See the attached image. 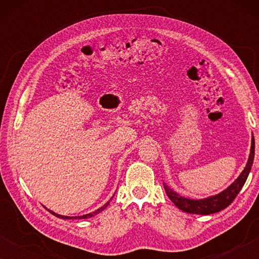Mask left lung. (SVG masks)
I'll list each match as a JSON object with an SVG mask.
<instances>
[{"instance_id": "8db88e82", "label": "left lung", "mask_w": 259, "mask_h": 259, "mask_svg": "<svg viewBox=\"0 0 259 259\" xmlns=\"http://www.w3.org/2000/svg\"><path fill=\"white\" fill-rule=\"evenodd\" d=\"M253 158H254V139L252 136V140H251V150L250 155L247 159L245 168L243 169V172L240 173L238 178L230 185L228 189L223 191V192L215 194V196H211L204 199H189V198L182 197L180 194L175 192L171 187H168L166 184H164L166 194H167L169 199L172 200V203L176 205L177 207L187 213H194V214H211L215 213L224 210L225 207H228L230 204L235 200L237 194L239 193V191L242 190V187L245 184L247 176L251 171L253 164Z\"/></svg>"}]
</instances>
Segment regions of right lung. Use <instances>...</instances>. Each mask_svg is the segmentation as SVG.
<instances>
[{
  "mask_svg": "<svg viewBox=\"0 0 259 259\" xmlns=\"http://www.w3.org/2000/svg\"><path fill=\"white\" fill-rule=\"evenodd\" d=\"M108 204H109V201H107V203H106L104 206L102 207H100V208H98L97 211H94V212H92V213H88V214H83V215H77V217H68V215H61V214H58V213H55V212H53V211H51V210H48L49 212H51L52 214H54L55 217H58V218H62V219H86V218H91V217H93V215H95V214H98V213H100V212L102 211V210H105L106 207L108 206Z\"/></svg>",
  "mask_w": 259,
  "mask_h": 259,
  "instance_id": "right-lung-1",
  "label": "right lung"
}]
</instances>
